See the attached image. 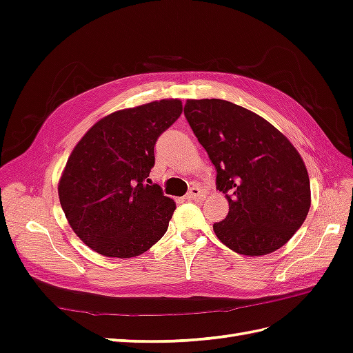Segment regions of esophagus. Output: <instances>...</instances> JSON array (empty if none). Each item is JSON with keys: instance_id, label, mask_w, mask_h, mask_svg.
I'll return each mask as SVG.
<instances>
[{"instance_id": "34e87169", "label": "esophagus", "mask_w": 353, "mask_h": 353, "mask_svg": "<svg viewBox=\"0 0 353 353\" xmlns=\"http://www.w3.org/2000/svg\"><path fill=\"white\" fill-rule=\"evenodd\" d=\"M203 197H205V193H203V190L200 187H191L187 193L188 200H201Z\"/></svg>"}]
</instances>
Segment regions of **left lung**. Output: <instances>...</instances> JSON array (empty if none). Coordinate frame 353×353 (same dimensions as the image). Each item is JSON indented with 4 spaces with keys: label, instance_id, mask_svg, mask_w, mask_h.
Segmentation results:
<instances>
[{
    "label": "left lung",
    "instance_id": "left-lung-1",
    "mask_svg": "<svg viewBox=\"0 0 353 353\" xmlns=\"http://www.w3.org/2000/svg\"><path fill=\"white\" fill-rule=\"evenodd\" d=\"M184 114L216 168L230 205L216 237L245 256L275 252L302 227L311 184L302 156L274 125L219 99L187 100Z\"/></svg>",
    "mask_w": 353,
    "mask_h": 353
}]
</instances>
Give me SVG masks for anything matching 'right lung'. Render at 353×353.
Masks as SVG:
<instances>
[{"label": "right lung", "instance_id": "add662e5", "mask_svg": "<svg viewBox=\"0 0 353 353\" xmlns=\"http://www.w3.org/2000/svg\"><path fill=\"white\" fill-rule=\"evenodd\" d=\"M183 113L178 99L104 116L72 150L59 199L74 234L108 258L128 259L156 244L176 208L150 184L154 144Z\"/></svg>", "mask_w": 353, "mask_h": 353}]
</instances>
